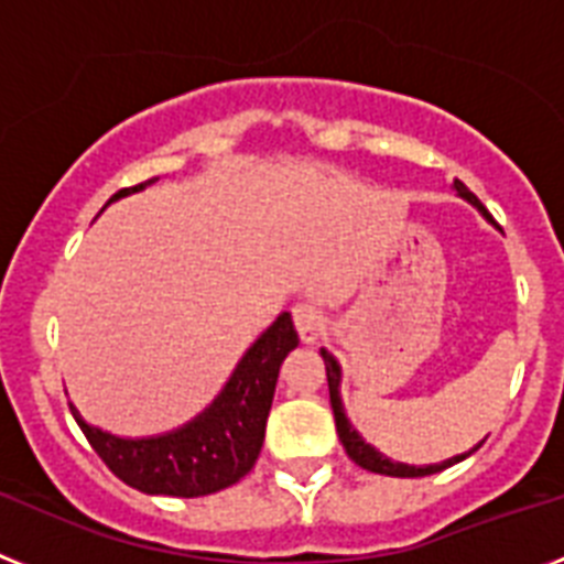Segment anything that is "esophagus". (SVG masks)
Segmentation results:
<instances>
[{"instance_id": "esophagus-1", "label": "esophagus", "mask_w": 564, "mask_h": 564, "mask_svg": "<svg viewBox=\"0 0 564 564\" xmlns=\"http://www.w3.org/2000/svg\"><path fill=\"white\" fill-rule=\"evenodd\" d=\"M292 321H295V329L304 344H315L326 329L324 312L312 304H297L295 310H292Z\"/></svg>"}]
</instances>
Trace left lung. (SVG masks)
Wrapping results in <instances>:
<instances>
[{
	"label": "left lung",
	"mask_w": 564,
	"mask_h": 564,
	"mask_svg": "<svg viewBox=\"0 0 564 564\" xmlns=\"http://www.w3.org/2000/svg\"><path fill=\"white\" fill-rule=\"evenodd\" d=\"M453 188H456L458 197H465L470 206H476V209L481 212V215L490 220V215L485 212V206L479 203V197L470 192V188L462 183V180H453ZM494 224V220H490ZM321 358H324L326 364V381H329V404H333V413H335V427H338V438L340 444H344V451H347V456L352 458L355 465L364 467V470H370V473H381V476H399V479H415V476H433V473L444 470V467H451V465H458L462 458L470 456L473 451H479L481 442L473 447L470 453H462V456H453L447 458V462H438V465H424V467H415V465H404V462H392V458H387L384 453H378L372 444H367L358 435V430L349 424L347 413H344V404H340V367L338 361H335L333 355L326 352V349H321Z\"/></svg>",
	"instance_id": "1"
}]
</instances>
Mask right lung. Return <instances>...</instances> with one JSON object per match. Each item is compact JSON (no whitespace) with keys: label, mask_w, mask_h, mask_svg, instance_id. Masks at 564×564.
<instances>
[{"label":"right lung","mask_w":564,"mask_h":564,"mask_svg":"<svg viewBox=\"0 0 564 564\" xmlns=\"http://www.w3.org/2000/svg\"><path fill=\"white\" fill-rule=\"evenodd\" d=\"M158 180L151 177L140 186L120 188L106 206L143 192ZM295 347L297 333L292 326V315L281 312L267 333H260V338L246 349L224 390L217 392V399L183 427L169 433L122 438L94 427L79 415L77 406H68L97 456L129 487L140 494L177 496V499L209 496L243 479L258 462L278 372L283 358Z\"/></svg>","instance_id":"1"}]
</instances>
